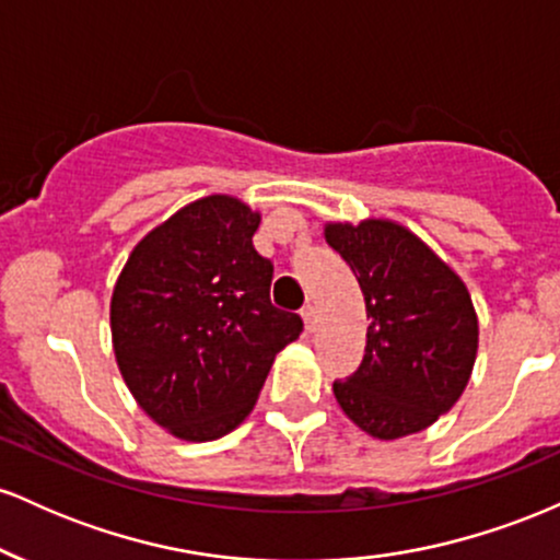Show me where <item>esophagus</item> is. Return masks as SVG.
Returning <instances> with one entry per match:
<instances>
[{
	"instance_id": "esophagus-1",
	"label": "esophagus",
	"mask_w": 560,
	"mask_h": 560,
	"mask_svg": "<svg viewBox=\"0 0 560 560\" xmlns=\"http://www.w3.org/2000/svg\"><path fill=\"white\" fill-rule=\"evenodd\" d=\"M302 320H305V329H307V331H316V326H318L316 307H313V305L302 307Z\"/></svg>"
}]
</instances>
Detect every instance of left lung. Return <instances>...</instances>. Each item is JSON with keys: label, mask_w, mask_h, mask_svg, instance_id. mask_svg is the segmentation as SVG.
I'll return each mask as SVG.
<instances>
[{"label": "left lung", "mask_w": 560, "mask_h": 560, "mask_svg": "<svg viewBox=\"0 0 560 560\" xmlns=\"http://www.w3.org/2000/svg\"><path fill=\"white\" fill-rule=\"evenodd\" d=\"M326 242L361 284L371 326L363 363L334 397L363 432L397 440L434 423L466 389L479 324L464 281L392 221L329 223Z\"/></svg>", "instance_id": "left-lung-1"}]
</instances>
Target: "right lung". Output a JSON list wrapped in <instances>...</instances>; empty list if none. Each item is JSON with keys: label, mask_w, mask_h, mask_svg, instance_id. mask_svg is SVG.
Wrapping results in <instances>:
<instances>
[{"label": "right lung", "mask_w": 560, "mask_h": 560, "mask_svg": "<svg viewBox=\"0 0 560 560\" xmlns=\"http://www.w3.org/2000/svg\"><path fill=\"white\" fill-rule=\"evenodd\" d=\"M260 215L213 195L133 247L110 302L115 361L147 416L189 442L229 434L258 400L302 318L271 302Z\"/></svg>", "instance_id": "add662e5"}]
</instances>
